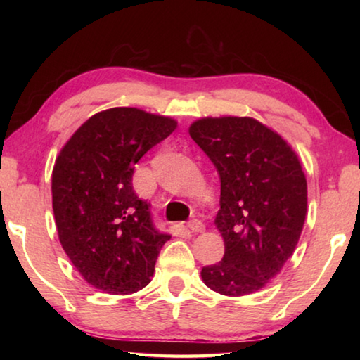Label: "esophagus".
<instances>
[{"label":"esophagus","mask_w":360,"mask_h":360,"mask_svg":"<svg viewBox=\"0 0 360 360\" xmlns=\"http://www.w3.org/2000/svg\"><path fill=\"white\" fill-rule=\"evenodd\" d=\"M187 229L191 231H195V233H198V231L205 230V224L200 221V219H192V221L187 222Z\"/></svg>","instance_id":"obj_1"}]
</instances>
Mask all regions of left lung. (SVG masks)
I'll return each mask as SVG.
<instances>
[{"instance_id":"obj_1","label":"left lung","mask_w":360,"mask_h":360,"mask_svg":"<svg viewBox=\"0 0 360 360\" xmlns=\"http://www.w3.org/2000/svg\"><path fill=\"white\" fill-rule=\"evenodd\" d=\"M188 133L216 167L225 252L202 278L222 295L265 288L295 251L307 216V179L284 139L251 117H206Z\"/></svg>"}]
</instances>
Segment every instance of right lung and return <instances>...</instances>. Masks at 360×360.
I'll list each match as a JSON object with an SVG mask.
<instances>
[{
    "label": "right lung",
    "instance_id": "obj_1",
    "mask_svg": "<svg viewBox=\"0 0 360 360\" xmlns=\"http://www.w3.org/2000/svg\"><path fill=\"white\" fill-rule=\"evenodd\" d=\"M176 122L136 108H112L79 127L52 172L58 238L76 270L108 294H133L149 284L162 246L150 203L133 191L146 152L168 138Z\"/></svg>",
    "mask_w": 360,
    "mask_h": 360
}]
</instances>
